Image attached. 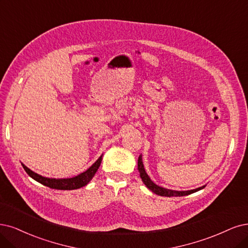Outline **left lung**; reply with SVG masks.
Returning <instances> with one entry per match:
<instances>
[{
	"instance_id": "left-lung-1",
	"label": "left lung",
	"mask_w": 248,
	"mask_h": 248,
	"mask_svg": "<svg viewBox=\"0 0 248 248\" xmlns=\"http://www.w3.org/2000/svg\"><path fill=\"white\" fill-rule=\"evenodd\" d=\"M138 170H139L140 177H141L144 184L147 186L148 189H150L152 192H154L155 194L160 195V196H166V197L185 196V195H189V194L194 193V192H197V191L203 189L205 187V186H202V187H200V188H197V189H194V190H190V191H175V190H170V189L159 187L156 184H154V183L148 177L147 173H146L144 166H143V161H142V156H141V155H140L139 159H138Z\"/></svg>"
}]
</instances>
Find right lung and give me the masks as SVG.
I'll return each instance as SVG.
<instances>
[{
  "mask_svg": "<svg viewBox=\"0 0 248 248\" xmlns=\"http://www.w3.org/2000/svg\"><path fill=\"white\" fill-rule=\"evenodd\" d=\"M101 161H102V155L98 158V160L92 166L91 168H89L86 171L79 173L78 176L73 177L70 179H49V178H45L42 177L38 173L33 172L32 170H31L29 168H26L24 164H22V167L24 169V170L27 172V175L30 177H31L33 180H35L36 182L41 183V184L50 187L52 189H58V190H73V189H78L86 186L88 183L93 179L94 175L96 173V171L98 170Z\"/></svg>",
  "mask_w": 248,
  "mask_h": 248,
  "instance_id": "obj_1",
  "label": "right lung"
}]
</instances>
